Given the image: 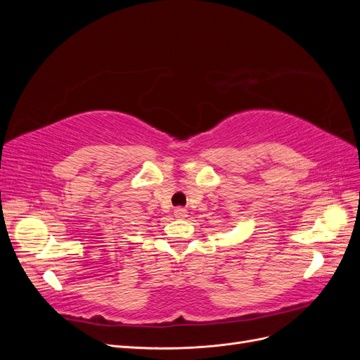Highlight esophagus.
<instances>
[{"label": "esophagus", "instance_id": "1", "mask_svg": "<svg viewBox=\"0 0 360 360\" xmlns=\"http://www.w3.org/2000/svg\"><path fill=\"white\" fill-rule=\"evenodd\" d=\"M174 216H176L177 219H184V217L188 216V210L183 209V207H177V209L174 210Z\"/></svg>", "mask_w": 360, "mask_h": 360}]
</instances>
